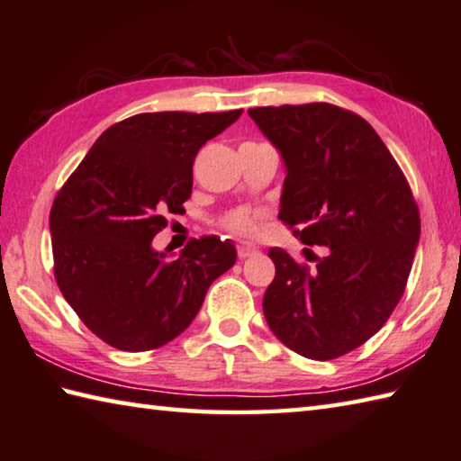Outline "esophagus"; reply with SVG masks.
I'll use <instances>...</instances> for the list:
<instances>
[{"label":"esophagus","mask_w":461,"mask_h":461,"mask_svg":"<svg viewBox=\"0 0 461 461\" xmlns=\"http://www.w3.org/2000/svg\"><path fill=\"white\" fill-rule=\"evenodd\" d=\"M258 252H259V249H258L256 246H252V244H240V246H238V256H240V259L252 258V256H256Z\"/></svg>","instance_id":"esophagus-1"}]
</instances>
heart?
Wrapping results in <instances>:
<instances>
[{
    "mask_svg": "<svg viewBox=\"0 0 461 461\" xmlns=\"http://www.w3.org/2000/svg\"><path fill=\"white\" fill-rule=\"evenodd\" d=\"M221 225L228 231H231L233 236H254L258 230L254 217L248 212H241V209L225 215L221 220Z\"/></svg>",
    "mask_w": 461,
    "mask_h": 461,
    "instance_id": "obj_1",
    "label": "heart"
}]
</instances>
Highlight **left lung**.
I'll return each mask as SVG.
<instances>
[{
  "label": "left lung",
  "mask_w": 461,
  "mask_h": 461,
  "mask_svg": "<svg viewBox=\"0 0 461 461\" xmlns=\"http://www.w3.org/2000/svg\"><path fill=\"white\" fill-rule=\"evenodd\" d=\"M286 167L278 217L316 266L267 256L276 276L264 316L284 345L314 361L361 347L403 296L420 244V209L405 175L369 122L326 103L249 108ZM311 252V249H308Z\"/></svg>",
  "instance_id": "left-lung-1"
}]
</instances>
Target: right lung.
Segmentation results:
<instances>
[{"instance_id":"add662e5","label":"right lung","mask_w":461,"mask_h":461,"mask_svg":"<svg viewBox=\"0 0 461 461\" xmlns=\"http://www.w3.org/2000/svg\"><path fill=\"white\" fill-rule=\"evenodd\" d=\"M241 113H145L116 122L56 195L58 288L111 347L140 353L171 342L194 322L212 282L236 264L230 240H191L173 256L157 252L153 238L167 213L185 212L199 149Z\"/></svg>"}]
</instances>
